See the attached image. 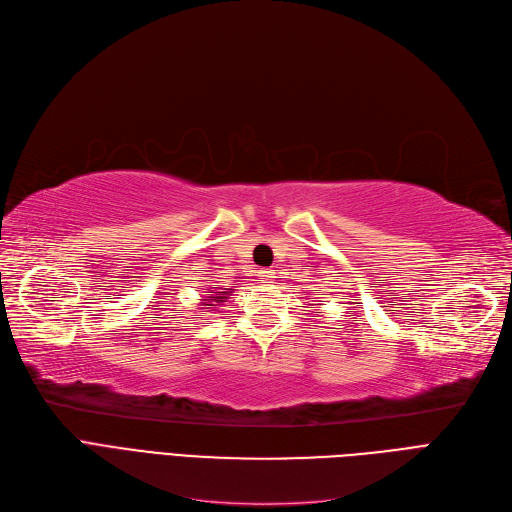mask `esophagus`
Returning a JSON list of instances; mask_svg holds the SVG:
<instances>
[{
    "mask_svg": "<svg viewBox=\"0 0 512 512\" xmlns=\"http://www.w3.org/2000/svg\"><path fill=\"white\" fill-rule=\"evenodd\" d=\"M258 279L262 281V284H273V279H275V271H271V269H262V271L258 273Z\"/></svg>",
    "mask_w": 512,
    "mask_h": 512,
    "instance_id": "esophagus-1",
    "label": "esophagus"
}]
</instances>
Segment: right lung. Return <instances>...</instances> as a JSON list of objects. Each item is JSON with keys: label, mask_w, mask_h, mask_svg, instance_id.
<instances>
[{"label": "right lung", "mask_w": 512, "mask_h": 512, "mask_svg": "<svg viewBox=\"0 0 512 512\" xmlns=\"http://www.w3.org/2000/svg\"><path fill=\"white\" fill-rule=\"evenodd\" d=\"M226 292H214V294H211V296H207L205 298V301H207V309H211V307H214V305H222L224 301H226Z\"/></svg>", "instance_id": "obj_1"}]
</instances>
